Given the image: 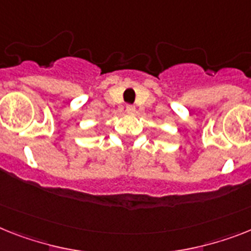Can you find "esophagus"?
<instances>
[{
  "label": "esophagus",
  "instance_id": "1",
  "mask_svg": "<svg viewBox=\"0 0 251 251\" xmlns=\"http://www.w3.org/2000/svg\"><path fill=\"white\" fill-rule=\"evenodd\" d=\"M126 110H127L128 114H133L134 111H136V107H134L133 105H127V107H126Z\"/></svg>",
  "mask_w": 251,
  "mask_h": 251
}]
</instances>
